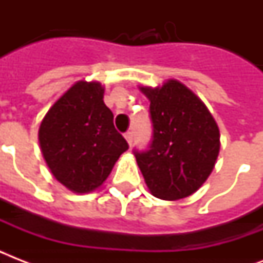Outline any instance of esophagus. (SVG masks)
<instances>
[{
    "label": "esophagus",
    "instance_id": "obj_1",
    "mask_svg": "<svg viewBox=\"0 0 263 263\" xmlns=\"http://www.w3.org/2000/svg\"><path fill=\"white\" fill-rule=\"evenodd\" d=\"M125 140H127L128 142V144H129V146H131L132 144V140H134V138H132V132L131 131H128V132H125Z\"/></svg>",
    "mask_w": 263,
    "mask_h": 263
}]
</instances>
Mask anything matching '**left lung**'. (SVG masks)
<instances>
[{
	"mask_svg": "<svg viewBox=\"0 0 263 263\" xmlns=\"http://www.w3.org/2000/svg\"><path fill=\"white\" fill-rule=\"evenodd\" d=\"M150 101L153 139L135 157L153 195L187 198L212 173L220 153V129L200 98L179 80L161 87H139Z\"/></svg>",
	"mask_w": 263,
	"mask_h": 263,
	"instance_id": "obj_1",
	"label": "left lung"
}]
</instances>
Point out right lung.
Returning a JSON list of instances; mask_svg holds the SVG:
<instances>
[{"mask_svg":"<svg viewBox=\"0 0 263 263\" xmlns=\"http://www.w3.org/2000/svg\"><path fill=\"white\" fill-rule=\"evenodd\" d=\"M98 82L80 80L49 109L39 127L43 158L55 179L76 194L94 191L128 150Z\"/></svg>","mask_w":263,"mask_h":263,"instance_id":"add662e5","label":"right lung"}]
</instances>
